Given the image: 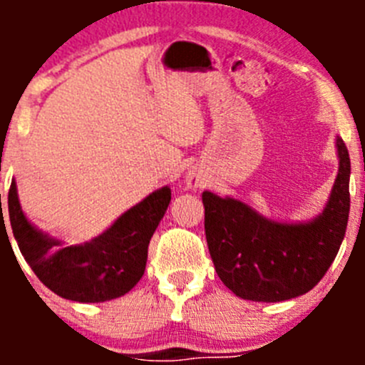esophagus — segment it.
I'll return each instance as SVG.
<instances>
[{
	"label": "esophagus",
	"mask_w": 365,
	"mask_h": 365,
	"mask_svg": "<svg viewBox=\"0 0 365 365\" xmlns=\"http://www.w3.org/2000/svg\"><path fill=\"white\" fill-rule=\"evenodd\" d=\"M185 180H186V186H188V188H192V190L199 188V186L202 185V177L199 175L197 172H193V170H188Z\"/></svg>",
	"instance_id": "obj_1"
}]
</instances>
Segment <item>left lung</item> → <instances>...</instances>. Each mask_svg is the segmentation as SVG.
<instances>
[{
	"mask_svg": "<svg viewBox=\"0 0 365 365\" xmlns=\"http://www.w3.org/2000/svg\"><path fill=\"white\" fill-rule=\"evenodd\" d=\"M338 173L322 212L278 221L240 199L202 192L205 232L215 272L243 299L285 302L318 285L336 257L349 219V151L334 140Z\"/></svg>",
	"mask_w": 365,
	"mask_h": 365,
	"instance_id": "obj_1",
	"label": "left lung"
}]
</instances>
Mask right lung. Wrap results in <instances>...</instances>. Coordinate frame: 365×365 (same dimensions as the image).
Segmentation results:
<instances>
[{
    "mask_svg": "<svg viewBox=\"0 0 365 365\" xmlns=\"http://www.w3.org/2000/svg\"><path fill=\"white\" fill-rule=\"evenodd\" d=\"M170 201L172 190L163 186L118 215L102 234L83 243L69 245L40 230L25 215L12 179L9 219L19 252L45 287L71 302L100 303L120 298L143 278L148 245ZM0 225L5 227L3 214Z\"/></svg>",
    "mask_w": 365,
    "mask_h": 365,
    "instance_id": "add662e5",
    "label": "right lung"
}]
</instances>
